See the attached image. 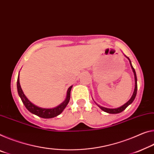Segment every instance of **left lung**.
<instances>
[{"instance_id": "left-lung-1", "label": "left lung", "mask_w": 154, "mask_h": 154, "mask_svg": "<svg viewBox=\"0 0 154 154\" xmlns=\"http://www.w3.org/2000/svg\"><path fill=\"white\" fill-rule=\"evenodd\" d=\"M126 57V56H125ZM130 61V66H131V69L133 70V72H134V79H135V88H134V93L132 94V96L130 98V99L129 100V101L127 102L126 103H125L123 105V106H121L120 108H114V109H111V108H104V107H102L101 106H99L97 103H96L97 106H98L100 108H101L102 110L107 112V113H109V114H118V113H120V112H123L124 109H125L127 107H128L129 105H130L132 102L134 101V99H135V97L136 96V93H137V77H136V71L135 70H134V67L132 66V65H131V61L130 60V58L128 57H126Z\"/></svg>"}]
</instances>
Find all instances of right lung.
Segmentation results:
<instances>
[{"label":"right lung","instance_id":"add662e5","mask_svg":"<svg viewBox=\"0 0 154 154\" xmlns=\"http://www.w3.org/2000/svg\"><path fill=\"white\" fill-rule=\"evenodd\" d=\"M72 86L68 88L67 90V94L66 98L64 100L63 103H61L59 106L55 107L54 108H42L40 107H38L29 101V100L26 98V97L24 95L23 90L21 88L20 81H19V75L18 77V80H17V89H18V92L19 94V97L23 101L24 106L28 110L33 114H35L38 116L41 117V118L44 119H51L55 117L60 114L63 110L65 109L68 103L70 101V90H71Z\"/></svg>","mask_w":154,"mask_h":154}]
</instances>
